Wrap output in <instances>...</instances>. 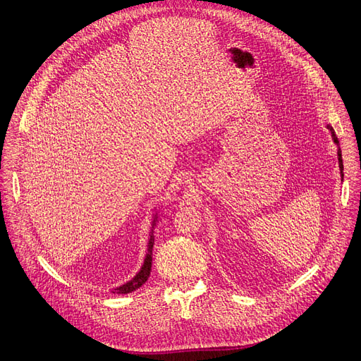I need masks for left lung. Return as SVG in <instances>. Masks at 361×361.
Here are the masks:
<instances>
[{
    "label": "left lung",
    "instance_id": "left-lung-1",
    "mask_svg": "<svg viewBox=\"0 0 361 361\" xmlns=\"http://www.w3.org/2000/svg\"><path fill=\"white\" fill-rule=\"evenodd\" d=\"M327 127H329V130L331 131V137H333L334 142L338 145V138H337V135H336V133H334L333 127H330V126H327ZM337 154H338V166H340V170H341V177H343V159H341V149H340V147H338V151H337Z\"/></svg>",
    "mask_w": 361,
    "mask_h": 361
}]
</instances>
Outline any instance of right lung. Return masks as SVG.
Wrapping results in <instances>:
<instances>
[{
    "label": "right lung",
    "mask_w": 361,
    "mask_h": 361,
    "mask_svg": "<svg viewBox=\"0 0 361 361\" xmlns=\"http://www.w3.org/2000/svg\"><path fill=\"white\" fill-rule=\"evenodd\" d=\"M152 245H154V238H152V235H151V237H149V243H148V248H147L145 260H144V264H142V267H141L140 273H138V274H137L131 281H128V283L123 284L121 287L116 288V293H118V294H127V293H131V291H134L135 288L141 287V286L147 281V279L149 277L151 263H152ZM113 293H114V291H113Z\"/></svg>",
    "instance_id": "obj_1"
}]
</instances>
